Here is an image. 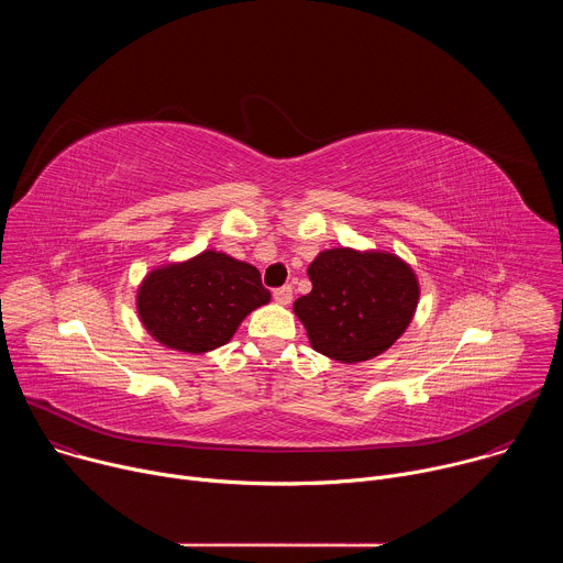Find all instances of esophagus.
I'll return each instance as SVG.
<instances>
[{"label":"esophagus","instance_id":"esophagus-1","mask_svg":"<svg viewBox=\"0 0 563 563\" xmlns=\"http://www.w3.org/2000/svg\"><path fill=\"white\" fill-rule=\"evenodd\" d=\"M291 296H294V291H291L289 285L274 289V300H276L278 305H289V302H291Z\"/></svg>","mask_w":563,"mask_h":563}]
</instances>
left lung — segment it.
Returning a JSON list of instances; mask_svg holds the SVG:
<instances>
[{"label": "left lung", "instance_id": "left-lung-1", "mask_svg": "<svg viewBox=\"0 0 563 563\" xmlns=\"http://www.w3.org/2000/svg\"><path fill=\"white\" fill-rule=\"evenodd\" d=\"M307 276L311 291L294 302V313L318 354L339 363L369 361L412 323L419 280L394 254L328 250L316 256Z\"/></svg>", "mask_w": 563, "mask_h": 563}]
</instances>
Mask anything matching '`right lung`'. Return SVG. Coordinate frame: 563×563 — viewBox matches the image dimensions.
I'll return each mask as SVG.
<instances>
[{
    "label": "right lung",
    "mask_w": 563,
    "mask_h": 563,
    "mask_svg": "<svg viewBox=\"0 0 563 563\" xmlns=\"http://www.w3.org/2000/svg\"><path fill=\"white\" fill-rule=\"evenodd\" d=\"M269 298L254 265L207 250L146 274L137 289V313L157 343L205 354L229 343L243 318Z\"/></svg>",
    "instance_id": "add662e5"
}]
</instances>
